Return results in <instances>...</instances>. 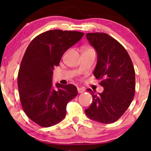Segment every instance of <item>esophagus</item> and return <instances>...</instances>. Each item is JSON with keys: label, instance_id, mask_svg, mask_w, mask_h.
<instances>
[{"label": "esophagus", "instance_id": "esophagus-1", "mask_svg": "<svg viewBox=\"0 0 151 151\" xmlns=\"http://www.w3.org/2000/svg\"><path fill=\"white\" fill-rule=\"evenodd\" d=\"M77 91H78V93H83V92H84V91H85V89H84V88H82V87H79V88H77Z\"/></svg>", "mask_w": 151, "mask_h": 151}]
</instances>
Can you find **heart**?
<instances>
[{
    "label": "heart",
    "mask_w": 151,
    "mask_h": 151,
    "mask_svg": "<svg viewBox=\"0 0 151 151\" xmlns=\"http://www.w3.org/2000/svg\"><path fill=\"white\" fill-rule=\"evenodd\" d=\"M89 50H93L92 49H91V48H88V49H86L85 51H89Z\"/></svg>",
    "instance_id": "1"
}]
</instances>
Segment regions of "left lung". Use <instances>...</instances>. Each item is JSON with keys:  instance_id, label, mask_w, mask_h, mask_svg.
<instances>
[{"instance_id": "left-lung-1", "label": "left lung", "mask_w": 151, "mask_h": 151, "mask_svg": "<svg viewBox=\"0 0 151 151\" xmlns=\"http://www.w3.org/2000/svg\"><path fill=\"white\" fill-rule=\"evenodd\" d=\"M86 36L97 52L93 75L104 89L98 93L87 89L93 101L85 113L93 121L111 124L125 113L133 101L136 87L134 67L125 48L108 34L93 32Z\"/></svg>"}]
</instances>
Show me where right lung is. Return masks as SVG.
Returning <instances> with one entry per match:
<instances>
[{"instance_id":"right-lung-1","label":"right lung","mask_w":151,"mask_h":151,"mask_svg":"<svg viewBox=\"0 0 151 151\" xmlns=\"http://www.w3.org/2000/svg\"><path fill=\"white\" fill-rule=\"evenodd\" d=\"M77 31L52 30L35 37L20 63L18 91L23 111L42 127L58 124L65 119L68 102L77 95L73 84L52 85L53 70L62 55L84 36Z\"/></svg>"}]
</instances>
